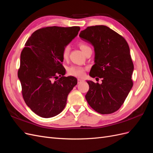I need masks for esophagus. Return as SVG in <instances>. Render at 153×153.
I'll list each match as a JSON object with an SVG mask.
<instances>
[{"instance_id":"1","label":"esophagus","mask_w":153,"mask_h":153,"mask_svg":"<svg viewBox=\"0 0 153 153\" xmlns=\"http://www.w3.org/2000/svg\"><path fill=\"white\" fill-rule=\"evenodd\" d=\"M78 84H80V83H81V82H84V80H82V79H80V78H78Z\"/></svg>"}]
</instances>
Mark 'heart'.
Returning <instances> with one entry per match:
<instances>
[{
    "label": "heart",
    "mask_w": 153,
    "mask_h": 153,
    "mask_svg": "<svg viewBox=\"0 0 153 153\" xmlns=\"http://www.w3.org/2000/svg\"><path fill=\"white\" fill-rule=\"evenodd\" d=\"M78 46H79L80 48L82 50V52L85 53V55L88 51L91 50L89 46L84 42H80L78 43ZM69 52H70V47H69V45L65 46L62 52V56L64 60H66L68 58ZM85 70L86 69L84 67L78 66H71L68 67L67 69V73L68 75L70 76L81 78L84 76Z\"/></svg>",
    "instance_id": "obj_1"
}]
</instances>
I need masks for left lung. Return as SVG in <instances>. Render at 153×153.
<instances>
[{"label":"left lung","instance_id":"1","mask_svg":"<svg viewBox=\"0 0 153 153\" xmlns=\"http://www.w3.org/2000/svg\"><path fill=\"white\" fill-rule=\"evenodd\" d=\"M79 36L94 48L95 64L89 75L101 78L102 83L87 81L89 89L85 99L101 114H112L124 103L133 83V63L127 41L105 25L87 27ZM96 78V79H99Z\"/></svg>","mask_w":153,"mask_h":153}]
</instances>
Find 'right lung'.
Here are the masks:
<instances>
[{
	"mask_svg": "<svg viewBox=\"0 0 153 153\" xmlns=\"http://www.w3.org/2000/svg\"><path fill=\"white\" fill-rule=\"evenodd\" d=\"M80 30L78 26L39 29L32 34L22 51L18 76L23 98L41 117L61 113L69 93L77 84L75 77L64 76L66 69L62 64V52Z\"/></svg>",
	"mask_w": 153,
	"mask_h": 153,
	"instance_id": "right-lung-1",
	"label": "right lung"
}]
</instances>
